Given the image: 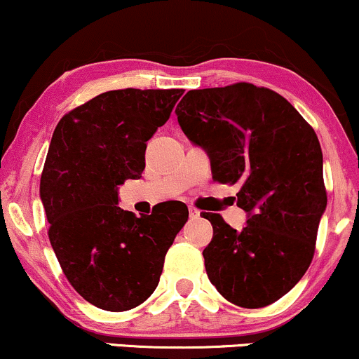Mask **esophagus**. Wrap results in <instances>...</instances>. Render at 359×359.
Wrapping results in <instances>:
<instances>
[{"label": "esophagus", "instance_id": "obj_1", "mask_svg": "<svg viewBox=\"0 0 359 359\" xmlns=\"http://www.w3.org/2000/svg\"><path fill=\"white\" fill-rule=\"evenodd\" d=\"M188 213H190V219H198L200 217V210H196L195 207L188 208Z\"/></svg>", "mask_w": 359, "mask_h": 359}]
</instances>
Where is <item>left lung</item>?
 I'll list each match as a JSON object with an SVG mask.
<instances>
[{"mask_svg": "<svg viewBox=\"0 0 359 359\" xmlns=\"http://www.w3.org/2000/svg\"><path fill=\"white\" fill-rule=\"evenodd\" d=\"M176 115L207 151L213 181L241 184L237 207L248 212L243 231L203 213L213 227L203 249L208 280L233 305L266 307L312 263L327 205L319 139L283 96L251 83L188 91Z\"/></svg>", "mask_w": 359, "mask_h": 359, "instance_id": "obj_1", "label": "left lung"}]
</instances>
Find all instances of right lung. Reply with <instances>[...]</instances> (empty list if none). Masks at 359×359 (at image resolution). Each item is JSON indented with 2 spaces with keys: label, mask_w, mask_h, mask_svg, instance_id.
<instances>
[{
  "label": "right lung",
  "mask_w": 359,
  "mask_h": 359,
  "mask_svg": "<svg viewBox=\"0 0 359 359\" xmlns=\"http://www.w3.org/2000/svg\"><path fill=\"white\" fill-rule=\"evenodd\" d=\"M183 90H115L59 120L40 178L49 239L72 288L95 307L123 312L146 302L164 257L188 220L166 203L137 217L118 187L146 168L147 140L168 122Z\"/></svg>",
  "instance_id": "right-lung-1"
}]
</instances>
